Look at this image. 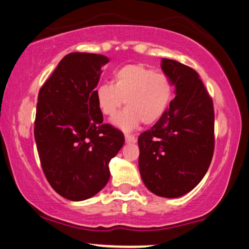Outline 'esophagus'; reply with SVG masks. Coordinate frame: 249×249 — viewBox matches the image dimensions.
<instances>
[{"label":"esophagus","mask_w":249,"mask_h":249,"mask_svg":"<svg viewBox=\"0 0 249 249\" xmlns=\"http://www.w3.org/2000/svg\"><path fill=\"white\" fill-rule=\"evenodd\" d=\"M125 142L126 143H135L136 142V138H135L134 135L125 134Z\"/></svg>","instance_id":"1"}]
</instances>
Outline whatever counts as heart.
Masks as SVG:
<instances>
[{
	"instance_id": "1",
	"label": "heart",
	"mask_w": 249,
	"mask_h": 249,
	"mask_svg": "<svg viewBox=\"0 0 249 249\" xmlns=\"http://www.w3.org/2000/svg\"><path fill=\"white\" fill-rule=\"evenodd\" d=\"M174 96L171 80L163 73L141 64H127L114 73L110 83L94 91L98 109L104 116L114 117L121 108L126 109L113 120V125L128 132L142 123L151 125L166 113Z\"/></svg>"
}]
</instances>
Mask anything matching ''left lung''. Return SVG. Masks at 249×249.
<instances>
[{
	"label": "left lung",
	"mask_w": 249,
	"mask_h": 249,
	"mask_svg": "<svg viewBox=\"0 0 249 249\" xmlns=\"http://www.w3.org/2000/svg\"><path fill=\"white\" fill-rule=\"evenodd\" d=\"M161 69L176 97L149 131L139 136V169L146 188L161 197H180L208 171L214 150L213 103L197 72L162 58Z\"/></svg>",
	"instance_id": "1"
}]
</instances>
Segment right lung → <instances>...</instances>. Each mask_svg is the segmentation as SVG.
I'll return each instance as SVG.
<instances>
[{"instance_id":"obj_1","label":"right lung","mask_w":249,"mask_h":249,"mask_svg":"<svg viewBox=\"0 0 249 249\" xmlns=\"http://www.w3.org/2000/svg\"><path fill=\"white\" fill-rule=\"evenodd\" d=\"M107 56L70 53L38 93L35 140L41 168L56 193L70 201L92 197L106 186L109 162L123 133L103 124L94 91Z\"/></svg>"}]
</instances>
